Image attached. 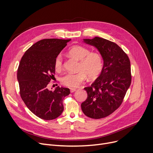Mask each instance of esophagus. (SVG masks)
<instances>
[{
    "label": "esophagus",
    "instance_id": "34e87169",
    "mask_svg": "<svg viewBox=\"0 0 153 153\" xmlns=\"http://www.w3.org/2000/svg\"><path fill=\"white\" fill-rule=\"evenodd\" d=\"M76 91V89H74V88H71V89H70V91L71 92H74Z\"/></svg>",
    "mask_w": 153,
    "mask_h": 153
}]
</instances>
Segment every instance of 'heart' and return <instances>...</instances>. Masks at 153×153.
Instances as JSON below:
<instances>
[{"label":"heart","mask_w":153,"mask_h":153,"mask_svg":"<svg viewBox=\"0 0 153 153\" xmlns=\"http://www.w3.org/2000/svg\"><path fill=\"white\" fill-rule=\"evenodd\" d=\"M68 54L80 61L77 73H66L61 78L62 85L69 87H76L84 82L87 75L89 78L98 77L103 67V60L102 55L97 52H91L88 48L76 45L68 50ZM63 66L62 56L59 54L54 59V68L59 71Z\"/></svg>","instance_id":"heart-1"}]
</instances>
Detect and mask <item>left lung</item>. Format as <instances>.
Instances as JSON below:
<instances>
[{"instance_id":"1","label":"left lung","mask_w":153,"mask_h":153,"mask_svg":"<svg viewBox=\"0 0 153 153\" xmlns=\"http://www.w3.org/2000/svg\"><path fill=\"white\" fill-rule=\"evenodd\" d=\"M84 40L97 48L103 59V67L95 82L84 88L87 98L81 103V108L89 118H105L121 105L131 84L130 59L121 48L109 40L100 37Z\"/></svg>"}]
</instances>
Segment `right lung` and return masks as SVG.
Returning a JSON list of instances; mask_svg holds the SVG:
<instances>
[{
  "label": "right lung",
  "mask_w": 153,
  "mask_h": 153,
  "mask_svg": "<svg viewBox=\"0 0 153 153\" xmlns=\"http://www.w3.org/2000/svg\"><path fill=\"white\" fill-rule=\"evenodd\" d=\"M71 39H43L26 51L17 70L20 94L28 108L38 117L51 120L62 113V100L69 89L57 87L50 91L48 85L54 77V59Z\"/></svg>",
  "instance_id": "right-lung-1"
}]
</instances>
